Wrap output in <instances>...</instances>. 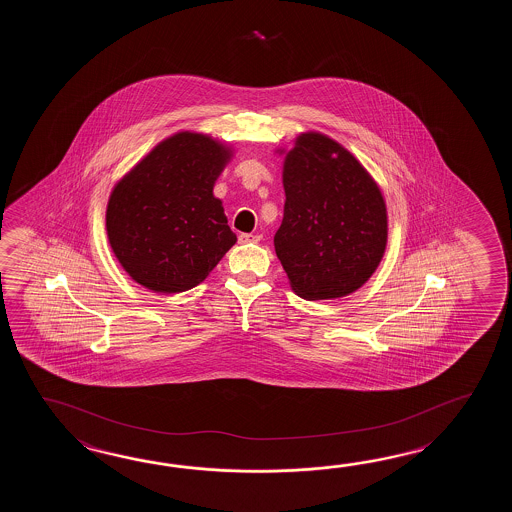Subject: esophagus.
Listing matches in <instances>:
<instances>
[{
	"instance_id": "obj_1",
	"label": "esophagus",
	"mask_w": 512,
	"mask_h": 512,
	"mask_svg": "<svg viewBox=\"0 0 512 512\" xmlns=\"http://www.w3.org/2000/svg\"><path fill=\"white\" fill-rule=\"evenodd\" d=\"M240 243H251V241H254V243H258V241L261 240L260 234H240Z\"/></svg>"
}]
</instances>
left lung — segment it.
I'll return each mask as SVG.
<instances>
[{"mask_svg":"<svg viewBox=\"0 0 512 512\" xmlns=\"http://www.w3.org/2000/svg\"><path fill=\"white\" fill-rule=\"evenodd\" d=\"M285 207L274 249L305 300L355 293L381 263L388 212L381 188L342 144L307 131L283 161Z\"/></svg>","mask_w":512,"mask_h":512,"instance_id":"left-lung-1","label":"left lung"}]
</instances>
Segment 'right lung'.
<instances>
[{"mask_svg": "<svg viewBox=\"0 0 512 512\" xmlns=\"http://www.w3.org/2000/svg\"><path fill=\"white\" fill-rule=\"evenodd\" d=\"M232 148L197 131L159 142L113 186L109 245L131 280L183 293L207 278L236 243L214 185Z\"/></svg>", "mask_w": 512, "mask_h": 512, "instance_id": "1", "label": "right lung"}]
</instances>
